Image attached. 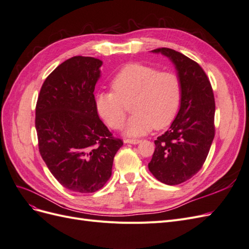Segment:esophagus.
<instances>
[{
  "label": "esophagus",
  "mask_w": 249,
  "mask_h": 249,
  "mask_svg": "<svg viewBox=\"0 0 249 249\" xmlns=\"http://www.w3.org/2000/svg\"><path fill=\"white\" fill-rule=\"evenodd\" d=\"M124 142L130 143V144H138L140 140L139 139H126V140H124Z\"/></svg>",
  "instance_id": "esophagus-1"
}]
</instances>
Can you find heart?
Wrapping results in <instances>:
<instances>
[{"label": "heart", "instance_id": "heart-1", "mask_svg": "<svg viewBox=\"0 0 249 249\" xmlns=\"http://www.w3.org/2000/svg\"><path fill=\"white\" fill-rule=\"evenodd\" d=\"M112 92H100L95 107L111 129L124 125V105L134 114L127 120L124 133L139 137L155 127L161 130L175 120L182 99V84L175 72L159 71L155 66L130 63L124 66L111 82Z\"/></svg>", "mask_w": 249, "mask_h": 249}]
</instances>
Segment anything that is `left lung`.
<instances>
[{
    "label": "left lung",
    "instance_id": "left-lung-1",
    "mask_svg": "<svg viewBox=\"0 0 249 249\" xmlns=\"http://www.w3.org/2000/svg\"><path fill=\"white\" fill-rule=\"evenodd\" d=\"M161 53L175 64L182 84L178 115L169 130L155 140L148 169L160 182L178 185L191 178L205 163L215 136V100L206 72L190 58L168 48Z\"/></svg>",
    "mask_w": 249,
    "mask_h": 249
}]
</instances>
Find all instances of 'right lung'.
Wrapping results in <instances>:
<instances>
[{"mask_svg": "<svg viewBox=\"0 0 249 249\" xmlns=\"http://www.w3.org/2000/svg\"><path fill=\"white\" fill-rule=\"evenodd\" d=\"M102 64L93 57L67 59L43 82L36 104L39 153L52 175L73 192L103 188L124 144L97 114L93 91Z\"/></svg>", "mask_w": 249, "mask_h": 249, "instance_id": "add662e5", "label": "right lung"}]
</instances>
